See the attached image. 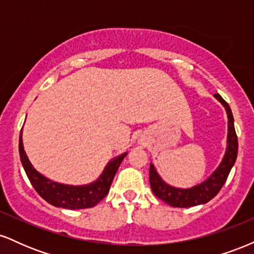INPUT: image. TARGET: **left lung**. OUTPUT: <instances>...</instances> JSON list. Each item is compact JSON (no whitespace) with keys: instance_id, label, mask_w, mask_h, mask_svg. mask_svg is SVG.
Wrapping results in <instances>:
<instances>
[{"instance_id":"obj_1","label":"left lung","mask_w":254,"mask_h":254,"mask_svg":"<svg viewBox=\"0 0 254 254\" xmlns=\"http://www.w3.org/2000/svg\"><path fill=\"white\" fill-rule=\"evenodd\" d=\"M214 97L222 104L226 109L228 117V136H227V148L222 161L218 167L212 172L210 177L206 178L204 182L189 189H180L171 186L159 176L156 168L150 164L149 168V182L151 191L157 198L164 200L168 205L174 208H190L199 204H205L212 199L220 192L226 183L227 178L232 167L235 164L238 156V137L234 129V118L229 105L223 100L220 94H214Z\"/></svg>"}]
</instances>
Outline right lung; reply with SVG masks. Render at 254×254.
<instances>
[{
  "label": "right lung",
  "mask_w": 254,
  "mask_h": 254,
  "mask_svg": "<svg viewBox=\"0 0 254 254\" xmlns=\"http://www.w3.org/2000/svg\"><path fill=\"white\" fill-rule=\"evenodd\" d=\"M19 153L26 174H27L34 190L40 194V197L44 198L48 203H50L51 205L57 206V208L70 209V210L87 209L97 205L109 193L113 178L117 173L124 157L127 155V153H123L111 160L95 182L76 186L50 180L33 167L24 149L22 129L20 132Z\"/></svg>",
  "instance_id": "add662e5"
}]
</instances>
